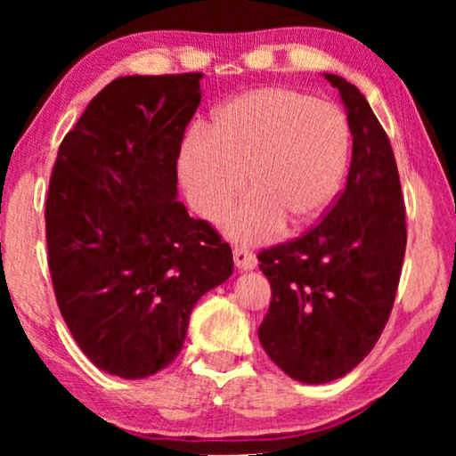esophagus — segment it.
Listing matches in <instances>:
<instances>
[{
    "label": "esophagus",
    "mask_w": 456,
    "mask_h": 456,
    "mask_svg": "<svg viewBox=\"0 0 456 456\" xmlns=\"http://www.w3.org/2000/svg\"><path fill=\"white\" fill-rule=\"evenodd\" d=\"M232 257H234L236 267H239L240 272L255 270V265H257V257H255V255L245 247H234Z\"/></svg>",
    "instance_id": "esophagus-1"
}]
</instances>
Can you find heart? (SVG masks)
<instances>
[{
    "instance_id": "obj_1",
    "label": "heart",
    "mask_w": 456,
    "mask_h": 456,
    "mask_svg": "<svg viewBox=\"0 0 456 456\" xmlns=\"http://www.w3.org/2000/svg\"><path fill=\"white\" fill-rule=\"evenodd\" d=\"M348 161V124L338 108L290 89H257L224 103L209 130L186 134L178 178L186 201L203 220L228 216V239L264 245L289 222L320 220L340 189Z\"/></svg>"
}]
</instances>
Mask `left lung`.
<instances>
[{
	"label": "left lung",
	"mask_w": 456,
	"mask_h": 456,
	"mask_svg": "<svg viewBox=\"0 0 456 456\" xmlns=\"http://www.w3.org/2000/svg\"><path fill=\"white\" fill-rule=\"evenodd\" d=\"M323 78L338 91L353 136L346 186L314 230L259 255L272 286L259 342L303 384L346 376L371 353L390 317L407 247L388 136L357 86L338 74Z\"/></svg>",
	"instance_id": "obj_1"
}]
</instances>
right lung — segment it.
<instances>
[{"label": "right lung", "instance_id": "right-lung-1", "mask_svg": "<svg viewBox=\"0 0 456 456\" xmlns=\"http://www.w3.org/2000/svg\"><path fill=\"white\" fill-rule=\"evenodd\" d=\"M201 74L120 77L61 141L45 203L55 298L93 365L149 378L178 357L191 311L232 251L178 201L176 161Z\"/></svg>", "mask_w": 456, "mask_h": 456}]
</instances>
